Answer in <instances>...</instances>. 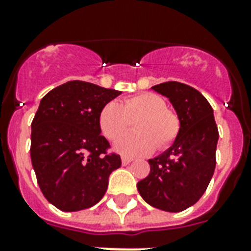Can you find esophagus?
<instances>
[{
  "mask_svg": "<svg viewBox=\"0 0 251 251\" xmlns=\"http://www.w3.org/2000/svg\"><path fill=\"white\" fill-rule=\"evenodd\" d=\"M122 165H127L130 164L131 161H133V159H130V157H126V156H122Z\"/></svg>",
  "mask_w": 251,
  "mask_h": 251,
  "instance_id": "esophagus-1",
  "label": "esophagus"
}]
</instances>
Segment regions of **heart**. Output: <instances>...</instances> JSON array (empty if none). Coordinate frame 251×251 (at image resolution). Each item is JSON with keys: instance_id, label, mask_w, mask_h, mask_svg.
<instances>
[{"instance_id": "heart-1", "label": "heart", "mask_w": 251, "mask_h": 251, "mask_svg": "<svg viewBox=\"0 0 251 251\" xmlns=\"http://www.w3.org/2000/svg\"><path fill=\"white\" fill-rule=\"evenodd\" d=\"M136 131L122 137L131 122ZM104 137L116 141V150L126 156H141L157 150H165L178 138L181 120L175 110L167 108L161 96L152 92L138 94L122 100L106 102L99 116Z\"/></svg>"}]
</instances>
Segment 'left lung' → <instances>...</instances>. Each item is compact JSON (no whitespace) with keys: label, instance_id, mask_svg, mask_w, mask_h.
<instances>
[{"label":"left lung","instance_id":"left-lung-1","mask_svg":"<svg viewBox=\"0 0 251 251\" xmlns=\"http://www.w3.org/2000/svg\"><path fill=\"white\" fill-rule=\"evenodd\" d=\"M152 90L169 98L181 120V131L171 149L150 159L149 176L137 187L155 208L181 212L198 202L214 176L218 126L210 102L193 87L165 82Z\"/></svg>","mask_w":251,"mask_h":251}]
</instances>
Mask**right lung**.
Wrapping results in <instances>:
<instances>
[{
  "instance_id": "1",
  "label": "right lung",
  "mask_w": 251,
  "mask_h": 251,
  "mask_svg": "<svg viewBox=\"0 0 251 251\" xmlns=\"http://www.w3.org/2000/svg\"><path fill=\"white\" fill-rule=\"evenodd\" d=\"M121 91L72 80L41 99L32 120L31 161L41 193L58 210L74 212L100 202L121 157L100 135L99 116Z\"/></svg>"
}]
</instances>
